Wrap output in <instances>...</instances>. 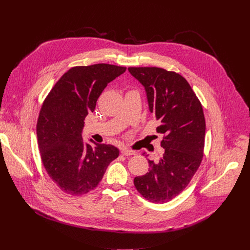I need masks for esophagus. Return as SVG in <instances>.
<instances>
[{
	"mask_svg": "<svg viewBox=\"0 0 250 250\" xmlns=\"http://www.w3.org/2000/svg\"><path fill=\"white\" fill-rule=\"evenodd\" d=\"M122 154L125 156H130V155H134L135 152L132 150H129L128 148H123L122 149Z\"/></svg>",
	"mask_w": 250,
	"mask_h": 250,
	"instance_id": "34e87169",
	"label": "esophagus"
}]
</instances>
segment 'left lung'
<instances>
[{
  "mask_svg": "<svg viewBox=\"0 0 250 250\" xmlns=\"http://www.w3.org/2000/svg\"><path fill=\"white\" fill-rule=\"evenodd\" d=\"M129 73L145 86L150 112L160 123L164 152L157 162L148 160L146 175L135 177L137 192L155 204L182 193L204 156L206 121L203 106L187 80L159 67H129Z\"/></svg>",
  "mask_w": 250,
  "mask_h": 250,
  "instance_id": "obj_1",
  "label": "left lung"
}]
</instances>
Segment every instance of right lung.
<instances>
[{"mask_svg": "<svg viewBox=\"0 0 250 250\" xmlns=\"http://www.w3.org/2000/svg\"><path fill=\"white\" fill-rule=\"evenodd\" d=\"M125 67L99 63L70 68L44 99L37 125L42 164L52 181L66 194L81 196L94 190L118 158L110 145L85 144L84 121L108 84Z\"/></svg>", "mask_w": 250, "mask_h": 250, "instance_id": "obj_1", "label": "right lung"}]
</instances>
